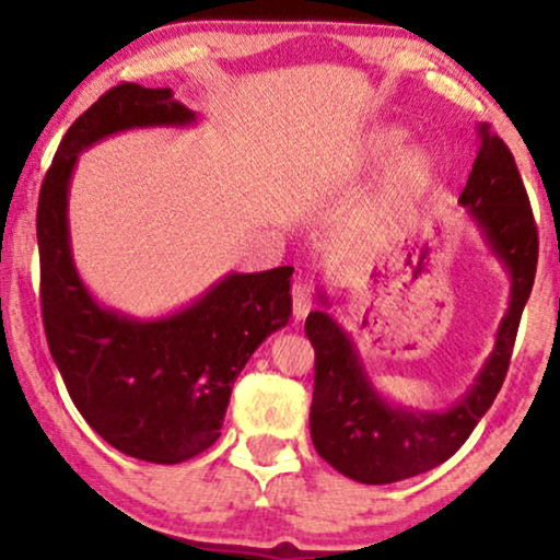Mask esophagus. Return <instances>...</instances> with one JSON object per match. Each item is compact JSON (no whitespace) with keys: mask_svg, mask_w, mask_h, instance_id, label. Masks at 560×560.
Instances as JSON below:
<instances>
[{"mask_svg":"<svg viewBox=\"0 0 560 560\" xmlns=\"http://www.w3.org/2000/svg\"><path fill=\"white\" fill-rule=\"evenodd\" d=\"M313 308V290L308 282H295L293 285V318L303 320Z\"/></svg>","mask_w":560,"mask_h":560,"instance_id":"obj_1","label":"esophagus"}]
</instances>
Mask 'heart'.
Masks as SVG:
<instances>
[{"label":"heart","mask_w":560,"mask_h":560,"mask_svg":"<svg viewBox=\"0 0 560 560\" xmlns=\"http://www.w3.org/2000/svg\"><path fill=\"white\" fill-rule=\"evenodd\" d=\"M405 142H408V132H405L402 127L385 125V127L372 129L362 144V163L370 167L385 165L405 148ZM431 175H433V158L428 155L425 150L412 148L408 152H402L400 160H397L395 183L397 188L408 190V194H416V190L423 188L425 183L431 180Z\"/></svg>","instance_id":"1"}]
</instances>
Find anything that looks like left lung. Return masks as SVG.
Returning <instances> with one entry per match:
<instances>
[{
  "instance_id": "obj_1",
  "label": "left lung",
  "mask_w": 560,
  "mask_h": 560,
  "mask_svg": "<svg viewBox=\"0 0 560 560\" xmlns=\"http://www.w3.org/2000/svg\"><path fill=\"white\" fill-rule=\"evenodd\" d=\"M479 152L458 196L487 249L510 278V305L487 357L462 400L443 410L389 402L374 387L351 334L328 311H311L305 336L316 349L311 405L313 446L343 477L362 485H393L431 471L464 446L492 408L508 374L520 316L538 265V229L515 158L489 125H479ZM320 303L331 308L326 293Z\"/></svg>"
}]
</instances>
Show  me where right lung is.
I'll use <instances>...</instances> for the list:
<instances>
[{"label":"right lung","instance_id":"right-lung-1","mask_svg":"<svg viewBox=\"0 0 560 560\" xmlns=\"http://www.w3.org/2000/svg\"><path fill=\"white\" fill-rule=\"evenodd\" d=\"M171 89L119 83L83 112L52 158L37 201L40 301L48 347L83 420L121 454L180 464L217 443L232 385L293 313V267L229 272L160 318H135L91 295L73 262L68 188L79 155L144 127H190Z\"/></svg>","mask_w":560,"mask_h":560}]
</instances>
